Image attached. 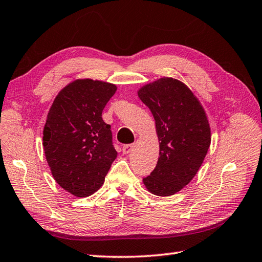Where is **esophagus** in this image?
<instances>
[{
	"mask_svg": "<svg viewBox=\"0 0 262 262\" xmlns=\"http://www.w3.org/2000/svg\"><path fill=\"white\" fill-rule=\"evenodd\" d=\"M133 148H134V144H127V145L122 146V153L124 154H128L133 151Z\"/></svg>",
	"mask_w": 262,
	"mask_h": 262,
	"instance_id": "1",
	"label": "esophagus"
}]
</instances>
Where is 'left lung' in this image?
<instances>
[{
    "instance_id": "1",
    "label": "left lung",
    "mask_w": 262,
    "mask_h": 262,
    "mask_svg": "<svg viewBox=\"0 0 262 262\" xmlns=\"http://www.w3.org/2000/svg\"><path fill=\"white\" fill-rule=\"evenodd\" d=\"M137 94L154 117L160 144L157 166L143 182L153 194L172 196L193 179L204 162L211 141L208 118L198 98L177 79L161 77Z\"/></svg>"
}]
</instances>
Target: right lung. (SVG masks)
I'll return each instance as SVG.
<instances>
[{
    "instance_id": "right-lung-1",
    "label": "right lung",
    "mask_w": 262,
    "mask_h": 262,
    "mask_svg": "<svg viewBox=\"0 0 262 262\" xmlns=\"http://www.w3.org/2000/svg\"><path fill=\"white\" fill-rule=\"evenodd\" d=\"M116 90L113 83L77 79L58 92L48 111L42 137L47 163L55 181L75 197L96 192L118 154L102 119Z\"/></svg>"
}]
</instances>
